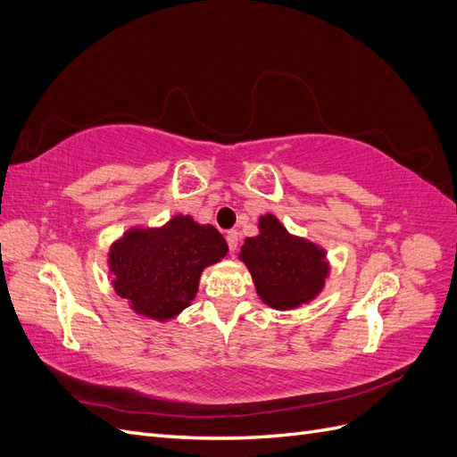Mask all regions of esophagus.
Here are the masks:
<instances>
[{
	"mask_svg": "<svg viewBox=\"0 0 457 457\" xmlns=\"http://www.w3.org/2000/svg\"><path fill=\"white\" fill-rule=\"evenodd\" d=\"M227 244H228V252L234 253L238 250V232L237 230H228L227 232Z\"/></svg>",
	"mask_w": 457,
	"mask_h": 457,
	"instance_id": "1",
	"label": "esophagus"
}]
</instances>
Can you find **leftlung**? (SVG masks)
Returning <instances> with one entry per match:
<instances>
[{"mask_svg": "<svg viewBox=\"0 0 457 457\" xmlns=\"http://www.w3.org/2000/svg\"><path fill=\"white\" fill-rule=\"evenodd\" d=\"M259 230V237L245 238L240 253L259 297L280 311L311 301L328 276L324 250L292 237L274 215L261 217Z\"/></svg>", "mask_w": 457, "mask_h": 457, "instance_id": "8db88e82", "label": "left lung"}]
</instances>
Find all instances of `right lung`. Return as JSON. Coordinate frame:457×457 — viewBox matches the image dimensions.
Returning a JSON list of instances; mask_svg holds the SVG:
<instances>
[{
    "label": "right lung",
    "instance_id": "1",
    "mask_svg": "<svg viewBox=\"0 0 457 457\" xmlns=\"http://www.w3.org/2000/svg\"><path fill=\"white\" fill-rule=\"evenodd\" d=\"M228 245L215 227L177 215L162 228L128 230L110 250L114 289L131 309L154 320H168L190 305L200 274L220 261Z\"/></svg>",
    "mask_w": 457,
    "mask_h": 457
}]
</instances>
